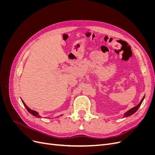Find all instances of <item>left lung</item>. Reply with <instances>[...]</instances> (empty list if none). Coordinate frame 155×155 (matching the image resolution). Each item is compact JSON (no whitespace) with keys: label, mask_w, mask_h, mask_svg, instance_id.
I'll return each instance as SVG.
<instances>
[{"label":"left lung","mask_w":155,"mask_h":155,"mask_svg":"<svg viewBox=\"0 0 155 155\" xmlns=\"http://www.w3.org/2000/svg\"><path fill=\"white\" fill-rule=\"evenodd\" d=\"M144 98H145V96L143 97L142 100L140 101V102L139 103L138 105H137V106H135V107H133L132 109H130L128 111H127V112H125V113L124 114V118H126V117H128V116H130V115L133 114L134 113H135V112H137V111L138 110V109H139V107H140V105H141L142 101H143V100H144Z\"/></svg>","instance_id":"1"}]
</instances>
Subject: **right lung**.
Listing matches in <instances>:
<instances>
[{
	"label": "right lung",
	"instance_id": "obj_1",
	"mask_svg": "<svg viewBox=\"0 0 155 155\" xmlns=\"http://www.w3.org/2000/svg\"><path fill=\"white\" fill-rule=\"evenodd\" d=\"M22 100V104H23V105H25V107H26V109H27V110L31 114H32L33 116H35V117H37V118H41V116L39 114V113L37 112H36V111H35V110H31V109H30V108L28 107L26 104H25V103L22 101V100ZM61 116H62V115H61Z\"/></svg>",
	"mask_w": 155,
	"mask_h": 155
}]
</instances>
